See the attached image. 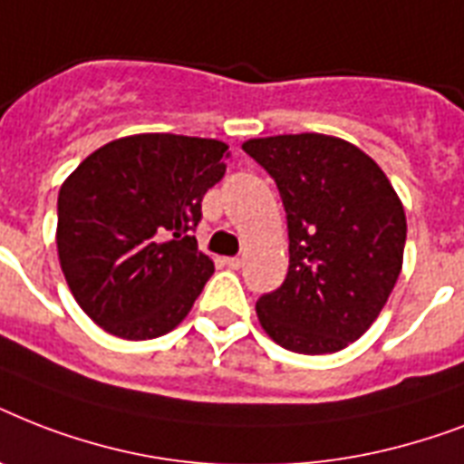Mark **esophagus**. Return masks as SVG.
Here are the masks:
<instances>
[{
    "label": "esophagus",
    "mask_w": 464,
    "mask_h": 464,
    "mask_svg": "<svg viewBox=\"0 0 464 464\" xmlns=\"http://www.w3.org/2000/svg\"><path fill=\"white\" fill-rule=\"evenodd\" d=\"M224 265H226V267H228V269H240V265H243V260H240V257H226Z\"/></svg>",
    "instance_id": "esophagus-1"
}]
</instances>
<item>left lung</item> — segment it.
<instances>
[{
  "mask_svg": "<svg viewBox=\"0 0 464 464\" xmlns=\"http://www.w3.org/2000/svg\"><path fill=\"white\" fill-rule=\"evenodd\" d=\"M243 151L275 178L289 224V275L255 305L262 330L289 352H342L395 289L402 202L381 166L339 137L276 134Z\"/></svg>",
  "mask_w": 464,
  "mask_h": 464,
  "instance_id": "1",
  "label": "left lung"
}]
</instances>
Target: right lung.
Segmentation results:
<instances>
[{"instance_id":"right-lung-1","label":"right lung","mask_w":464,"mask_h":464,"mask_svg":"<svg viewBox=\"0 0 464 464\" xmlns=\"http://www.w3.org/2000/svg\"><path fill=\"white\" fill-rule=\"evenodd\" d=\"M228 147L182 134L122 137L76 166L57 197V255L72 296L120 339L188 317L214 272L192 236Z\"/></svg>"}]
</instances>
